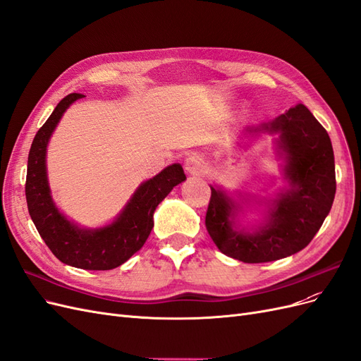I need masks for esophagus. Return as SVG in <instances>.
Returning <instances> with one entry per match:
<instances>
[{"label": "esophagus", "instance_id": "1", "mask_svg": "<svg viewBox=\"0 0 361 361\" xmlns=\"http://www.w3.org/2000/svg\"><path fill=\"white\" fill-rule=\"evenodd\" d=\"M206 164L199 155H190L187 159H185V171L188 174H192V176H199L204 171Z\"/></svg>", "mask_w": 361, "mask_h": 361}]
</instances>
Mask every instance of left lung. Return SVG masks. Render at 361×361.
<instances>
[{
    "label": "left lung",
    "instance_id": "left-lung-1",
    "mask_svg": "<svg viewBox=\"0 0 361 361\" xmlns=\"http://www.w3.org/2000/svg\"><path fill=\"white\" fill-rule=\"evenodd\" d=\"M247 130L251 135L279 134L277 155L283 159V176L289 187L277 192L276 199H251L265 206V220L250 232L236 226L243 204L211 185L204 224L223 255L245 264H262L298 253L321 228L336 194L334 154L326 130L302 104ZM244 200L250 204V199Z\"/></svg>",
    "mask_w": 361,
    "mask_h": 361
}]
</instances>
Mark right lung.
<instances>
[{
  "mask_svg": "<svg viewBox=\"0 0 361 361\" xmlns=\"http://www.w3.org/2000/svg\"><path fill=\"white\" fill-rule=\"evenodd\" d=\"M84 97L71 93L59 102L32 140L28 154L25 197L39 235L63 264L92 271L117 268L145 245L154 227V212L169 192L187 179L180 164H171L140 185L114 221L84 228L72 223L56 206L47 173V147L64 111Z\"/></svg>",
  "mask_w": 361,
  "mask_h": 361,
  "instance_id": "add662e5",
  "label": "right lung"
}]
</instances>
